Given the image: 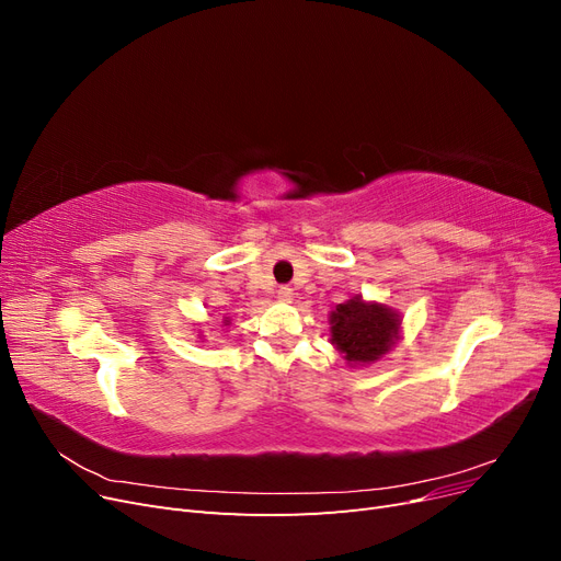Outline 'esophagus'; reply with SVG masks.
I'll use <instances>...</instances> for the list:
<instances>
[{
    "label": "esophagus",
    "instance_id": "esophagus-1",
    "mask_svg": "<svg viewBox=\"0 0 561 561\" xmlns=\"http://www.w3.org/2000/svg\"><path fill=\"white\" fill-rule=\"evenodd\" d=\"M293 295H295V293H293L290 285H280V287H278V299H280V301H290Z\"/></svg>",
    "mask_w": 561,
    "mask_h": 561
}]
</instances>
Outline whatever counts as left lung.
Segmentation results:
<instances>
[{
	"mask_svg": "<svg viewBox=\"0 0 561 561\" xmlns=\"http://www.w3.org/2000/svg\"><path fill=\"white\" fill-rule=\"evenodd\" d=\"M330 325L332 342L348 363H375L396 344L400 320L381 304L353 297L332 311Z\"/></svg>",
	"mask_w": 561,
	"mask_h": 561,
	"instance_id": "obj_1",
	"label": "left lung"
}]
</instances>
